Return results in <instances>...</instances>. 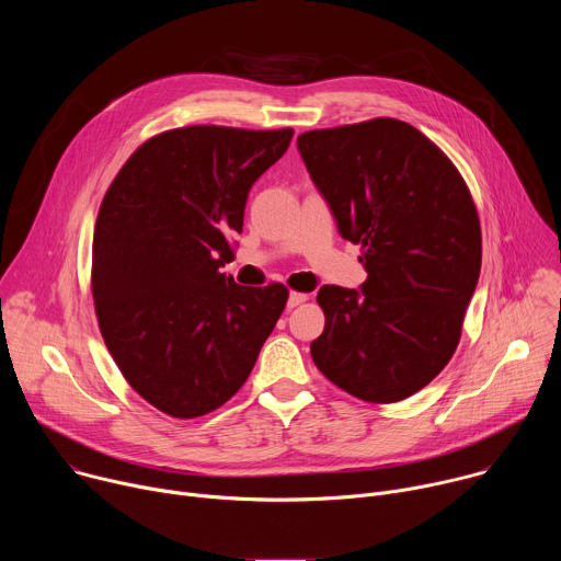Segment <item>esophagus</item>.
I'll use <instances>...</instances> for the list:
<instances>
[{"label":"esophagus","mask_w":561,"mask_h":561,"mask_svg":"<svg viewBox=\"0 0 561 561\" xmlns=\"http://www.w3.org/2000/svg\"><path fill=\"white\" fill-rule=\"evenodd\" d=\"M306 299H308L306 293H290V295H288V308H295V306L304 304Z\"/></svg>","instance_id":"34e87169"}]
</instances>
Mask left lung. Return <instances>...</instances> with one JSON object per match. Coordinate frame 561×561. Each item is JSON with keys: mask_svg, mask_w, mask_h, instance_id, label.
I'll list each match as a JSON object with an SVG mask.
<instances>
[{"mask_svg": "<svg viewBox=\"0 0 561 561\" xmlns=\"http://www.w3.org/2000/svg\"><path fill=\"white\" fill-rule=\"evenodd\" d=\"M297 148L344 239L359 290L322 286L314 366L373 404L402 402L450 362L482 268V228L450 159L415 126L377 117L308 130Z\"/></svg>", "mask_w": 561, "mask_h": 561, "instance_id": "8db88e82", "label": "left lung"}]
</instances>
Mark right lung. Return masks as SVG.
Masks as SVG:
<instances>
[{"label": "right lung", "mask_w": 561, "mask_h": 561, "mask_svg": "<svg viewBox=\"0 0 561 561\" xmlns=\"http://www.w3.org/2000/svg\"><path fill=\"white\" fill-rule=\"evenodd\" d=\"M290 139L293 128L159 133L102 199L91 275L100 331L130 388L171 417L226 404L286 306L284 284L239 286L219 268L251 186Z\"/></svg>", "instance_id": "1"}]
</instances>
